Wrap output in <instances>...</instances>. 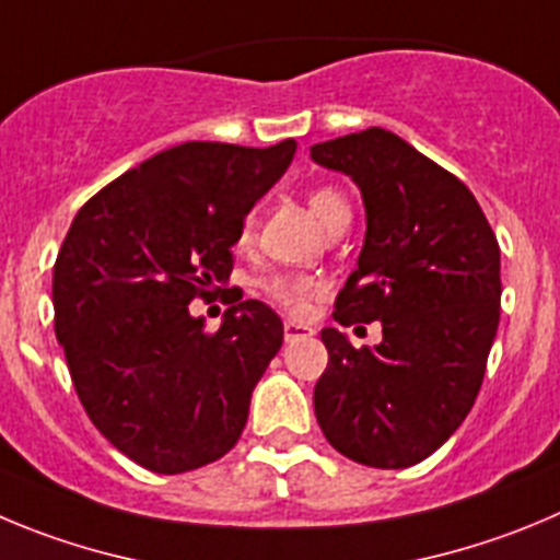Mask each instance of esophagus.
Segmentation results:
<instances>
[{
	"mask_svg": "<svg viewBox=\"0 0 560 560\" xmlns=\"http://www.w3.org/2000/svg\"><path fill=\"white\" fill-rule=\"evenodd\" d=\"M283 332H285V341H296V338H311V336H314V327L302 325V322H285Z\"/></svg>",
	"mask_w": 560,
	"mask_h": 560,
	"instance_id": "34e87169",
	"label": "esophagus"
}]
</instances>
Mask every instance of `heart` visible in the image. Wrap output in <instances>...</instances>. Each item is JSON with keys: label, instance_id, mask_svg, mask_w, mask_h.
Masks as SVG:
<instances>
[{"label": "heart", "instance_id": "b5f03b06", "mask_svg": "<svg viewBox=\"0 0 560 560\" xmlns=\"http://www.w3.org/2000/svg\"><path fill=\"white\" fill-rule=\"evenodd\" d=\"M307 205L314 210V217L319 219L325 228H332L341 217H350V205L336 188H314L307 194ZM253 233V217H246L244 224H241V241L249 238ZM266 296H269L275 305H280L283 311H291V314H300L302 307L311 302V296H316L322 291V280L311 275H271L266 277L264 283Z\"/></svg>", "mask_w": 560, "mask_h": 560}]
</instances>
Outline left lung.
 <instances>
[{
    "mask_svg": "<svg viewBox=\"0 0 560 560\" xmlns=\"http://www.w3.org/2000/svg\"><path fill=\"white\" fill-rule=\"evenodd\" d=\"M311 158L352 177L366 208L332 319L383 325V341L361 350L322 330L330 361L316 419L350 460L405 469L433 455L478 397L500 325V244L469 188L383 127L314 143Z\"/></svg>",
    "mask_w": 560,
    "mask_h": 560,
    "instance_id": "8db88e82",
    "label": "left lung"
}]
</instances>
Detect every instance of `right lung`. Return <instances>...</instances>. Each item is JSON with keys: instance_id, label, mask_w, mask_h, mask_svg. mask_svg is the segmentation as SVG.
<instances>
[{"instance_id": "obj_1", "label": "right lung", "mask_w": 560, "mask_h": 560, "mask_svg": "<svg viewBox=\"0 0 560 560\" xmlns=\"http://www.w3.org/2000/svg\"><path fill=\"white\" fill-rule=\"evenodd\" d=\"M294 152V138L266 150L179 143L113 179L66 233L55 336L89 419L143 469L213 464L244 430L283 322L264 302L238 300L205 332L188 305L228 280L246 213Z\"/></svg>"}]
</instances>
